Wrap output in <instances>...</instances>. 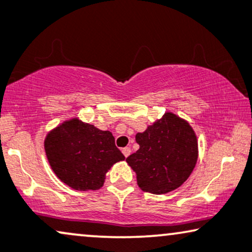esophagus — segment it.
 Segmentation results:
<instances>
[{
    "instance_id": "34e87169",
    "label": "esophagus",
    "mask_w": 252,
    "mask_h": 252,
    "mask_svg": "<svg viewBox=\"0 0 252 252\" xmlns=\"http://www.w3.org/2000/svg\"><path fill=\"white\" fill-rule=\"evenodd\" d=\"M122 154L124 155V157H128V156H130V154H131V149L128 148V146H126V148H123Z\"/></svg>"
}]
</instances>
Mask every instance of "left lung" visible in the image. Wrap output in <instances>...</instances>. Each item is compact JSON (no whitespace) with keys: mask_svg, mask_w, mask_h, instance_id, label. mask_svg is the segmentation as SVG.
Masks as SVG:
<instances>
[{"mask_svg":"<svg viewBox=\"0 0 252 252\" xmlns=\"http://www.w3.org/2000/svg\"><path fill=\"white\" fill-rule=\"evenodd\" d=\"M139 149L126 158L144 192L166 194L180 187L195 167L196 133L183 117L166 111L163 117L136 135Z\"/></svg>","mask_w":252,"mask_h":252,"instance_id":"8db88e82","label":"left lung"}]
</instances>
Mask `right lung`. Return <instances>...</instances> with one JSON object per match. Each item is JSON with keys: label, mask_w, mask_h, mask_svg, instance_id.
<instances>
[{"label": "right lung", "mask_w": 252, "mask_h": 252, "mask_svg": "<svg viewBox=\"0 0 252 252\" xmlns=\"http://www.w3.org/2000/svg\"><path fill=\"white\" fill-rule=\"evenodd\" d=\"M44 149L55 174L73 189L97 190L114 164L126 159L110 131L72 117L51 129Z\"/></svg>", "instance_id": "right-lung-1"}]
</instances>
